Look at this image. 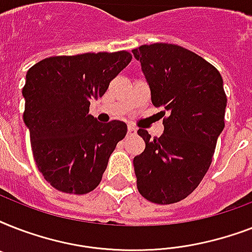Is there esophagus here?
Segmentation results:
<instances>
[{
    "instance_id": "obj_1",
    "label": "esophagus",
    "mask_w": 252,
    "mask_h": 252,
    "mask_svg": "<svg viewBox=\"0 0 252 252\" xmlns=\"http://www.w3.org/2000/svg\"><path fill=\"white\" fill-rule=\"evenodd\" d=\"M137 132V128L133 126H128V134H136Z\"/></svg>"
}]
</instances>
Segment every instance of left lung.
Returning a JSON list of instances; mask_svg holds the SVG:
<instances>
[{"mask_svg":"<svg viewBox=\"0 0 252 252\" xmlns=\"http://www.w3.org/2000/svg\"><path fill=\"white\" fill-rule=\"evenodd\" d=\"M132 53L141 64L153 106L163 110L162 116L167 112L161 137L137 130L145 141V150L133 158L138 192L152 203H178L203 180L225 126L222 77L179 45L156 43Z\"/></svg>","mask_w":252,"mask_h":252,"instance_id":"8db88e82","label":"left lung"}]
</instances>
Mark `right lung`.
Returning a JSON list of instances; mask_svg holds the SVG:
<instances>
[{
  "label": "right lung",
  "instance_id": "1",
  "mask_svg": "<svg viewBox=\"0 0 252 252\" xmlns=\"http://www.w3.org/2000/svg\"><path fill=\"white\" fill-rule=\"evenodd\" d=\"M130 60L126 51L84 53L48 57L29 69L23 122L37 168L53 188L84 195L100 183L126 124H102L89 107Z\"/></svg>",
  "mask_w": 252,
  "mask_h": 252
}]
</instances>
